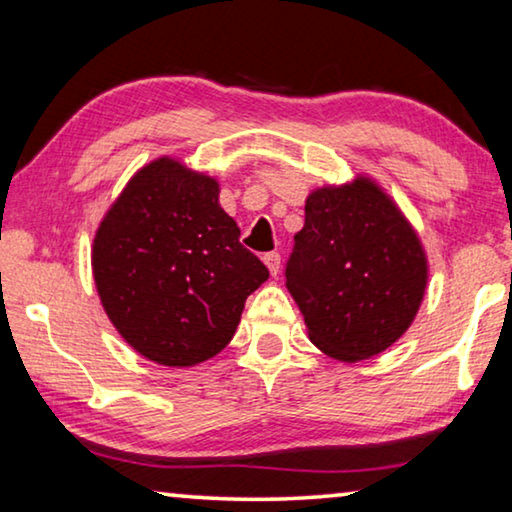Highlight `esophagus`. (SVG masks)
<instances>
[{
  "label": "esophagus",
  "mask_w": 512,
  "mask_h": 512,
  "mask_svg": "<svg viewBox=\"0 0 512 512\" xmlns=\"http://www.w3.org/2000/svg\"><path fill=\"white\" fill-rule=\"evenodd\" d=\"M262 259H264V264L269 266L271 275H278V271H280V253H266Z\"/></svg>",
  "instance_id": "obj_1"
}]
</instances>
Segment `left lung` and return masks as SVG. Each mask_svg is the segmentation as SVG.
Masks as SVG:
<instances>
[{
    "mask_svg": "<svg viewBox=\"0 0 512 512\" xmlns=\"http://www.w3.org/2000/svg\"><path fill=\"white\" fill-rule=\"evenodd\" d=\"M285 278L312 342L330 358L358 362L408 330L428 269L410 223L360 177L307 198Z\"/></svg>",
    "mask_w": 512,
    "mask_h": 512,
    "instance_id": "8db88e82",
    "label": "left lung"
}]
</instances>
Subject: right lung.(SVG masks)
<instances>
[{
    "label": "right lung",
    "mask_w": 512,
    "mask_h": 512,
    "mask_svg": "<svg viewBox=\"0 0 512 512\" xmlns=\"http://www.w3.org/2000/svg\"><path fill=\"white\" fill-rule=\"evenodd\" d=\"M239 234L212 177L157 159L129 180L95 234L93 275L134 351L191 367L230 344L243 303L269 278Z\"/></svg>",
    "instance_id": "obj_1"
}]
</instances>
